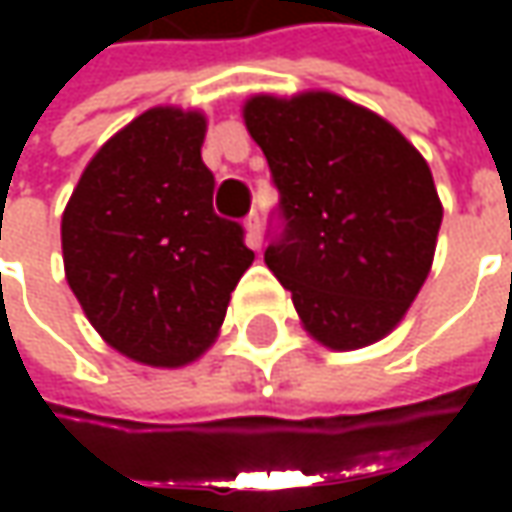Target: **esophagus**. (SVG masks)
<instances>
[{
  "label": "esophagus",
  "mask_w": 512,
  "mask_h": 512,
  "mask_svg": "<svg viewBox=\"0 0 512 512\" xmlns=\"http://www.w3.org/2000/svg\"><path fill=\"white\" fill-rule=\"evenodd\" d=\"M245 230H247V245L259 250V247H262V216H259L256 210H253V213L245 219Z\"/></svg>",
  "instance_id": "34e87169"
}]
</instances>
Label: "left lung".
Masks as SVG:
<instances>
[{"mask_svg":"<svg viewBox=\"0 0 512 512\" xmlns=\"http://www.w3.org/2000/svg\"><path fill=\"white\" fill-rule=\"evenodd\" d=\"M245 125L279 190L267 267L330 350L379 342L433 265L442 202L422 153L373 110L327 90L247 99Z\"/></svg>","mask_w":512,"mask_h":512,"instance_id":"left-lung-1","label":"left lung"}]
</instances>
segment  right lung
Segmentation results:
<instances>
[{"instance_id": "obj_1", "label": "right lung", "mask_w": 512, "mask_h": 512, "mask_svg": "<svg viewBox=\"0 0 512 512\" xmlns=\"http://www.w3.org/2000/svg\"><path fill=\"white\" fill-rule=\"evenodd\" d=\"M199 110L150 108L99 148L62 213L65 276L99 336L150 367H182L219 336L253 262L216 216Z\"/></svg>"}]
</instances>
